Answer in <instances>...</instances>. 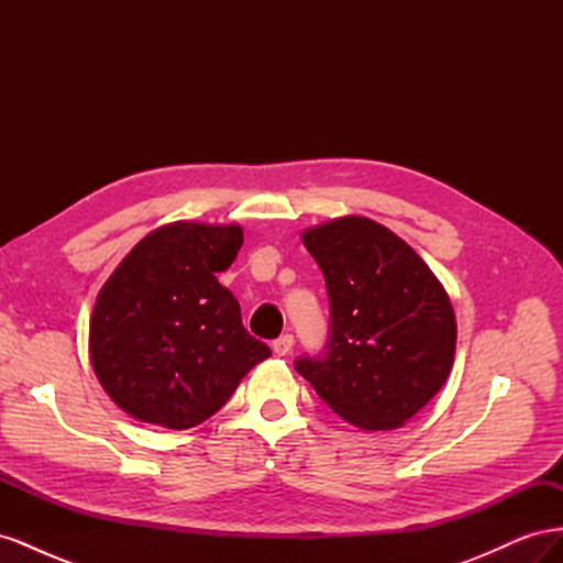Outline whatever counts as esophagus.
<instances>
[{
  "label": "esophagus",
  "mask_w": 563,
  "mask_h": 563,
  "mask_svg": "<svg viewBox=\"0 0 563 563\" xmlns=\"http://www.w3.org/2000/svg\"><path fill=\"white\" fill-rule=\"evenodd\" d=\"M272 350H275V354H279V356H286L288 352L294 350V335H279L275 343H272Z\"/></svg>",
  "instance_id": "esophagus-1"
}]
</instances>
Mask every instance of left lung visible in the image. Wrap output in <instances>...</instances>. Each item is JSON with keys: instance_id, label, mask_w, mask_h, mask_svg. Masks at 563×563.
Returning a JSON list of instances; mask_svg holds the SVG:
<instances>
[{"instance_id": "8db88e82", "label": "left lung", "mask_w": 563, "mask_h": 563, "mask_svg": "<svg viewBox=\"0 0 563 563\" xmlns=\"http://www.w3.org/2000/svg\"><path fill=\"white\" fill-rule=\"evenodd\" d=\"M302 244L327 279L331 338L321 360L302 356L296 371L354 428H401L453 368L446 288L401 236L364 216L305 230Z\"/></svg>"}]
</instances>
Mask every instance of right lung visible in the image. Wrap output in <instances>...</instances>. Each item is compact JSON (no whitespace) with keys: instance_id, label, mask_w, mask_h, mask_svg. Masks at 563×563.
Returning <instances> with one entry per match:
<instances>
[{"instance_id":"obj_1","label":"right lung","mask_w":563,"mask_h":563,"mask_svg":"<svg viewBox=\"0 0 563 563\" xmlns=\"http://www.w3.org/2000/svg\"><path fill=\"white\" fill-rule=\"evenodd\" d=\"M242 244L240 225L176 220L143 236L100 288L89 321L91 366L131 418L190 430L272 354L216 279Z\"/></svg>"}]
</instances>
